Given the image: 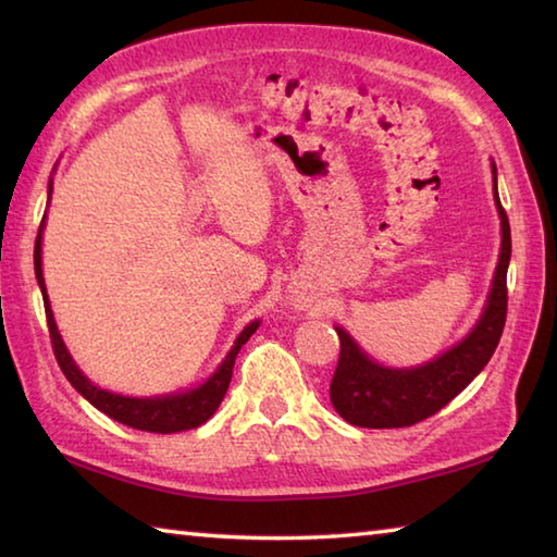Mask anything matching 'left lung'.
I'll return each instance as SVG.
<instances>
[{"mask_svg":"<svg viewBox=\"0 0 557 557\" xmlns=\"http://www.w3.org/2000/svg\"><path fill=\"white\" fill-rule=\"evenodd\" d=\"M494 196L498 215H502V256H498L488 305L474 332L465 342L449 348L435 361L420 366V369L395 371L373 363L344 329H336L342 354H338L329 395H332L336 412L346 422L373 430L410 428L414 422H422L430 414L440 412L451 398H457L494 356L506 324V270L508 260H511V225H508V215L498 201L496 166Z\"/></svg>","mask_w":557,"mask_h":557,"instance_id":"obj_1","label":"left lung"}]
</instances>
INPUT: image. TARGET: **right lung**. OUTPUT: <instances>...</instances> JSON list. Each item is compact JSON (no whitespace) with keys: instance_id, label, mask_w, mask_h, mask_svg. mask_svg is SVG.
Instances as JSON below:
<instances>
[{"instance_id":"right-lung-1","label":"right lung","mask_w":557,"mask_h":557,"mask_svg":"<svg viewBox=\"0 0 557 557\" xmlns=\"http://www.w3.org/2000/svg\"><path fill=\"white\" fill-rule=\"evenodd\" d=\"M49 196H51V188H49ZM41 228H44V221L39 225V235H36V245H34V270H36V280H39V287L44 295L46 324H49L53 356H55V361H59L65 379L71 381L73 388L78 391L90 405H96L100 412H106L108 418L117 420L127 428H135V430L169 435V432H182V430H191V428L203 425V422L209 420L215 412V408L221 405L225 391H228L231 379H233L235 356H238L240 346L248 342L252 334H256L260 322H252L243 329V334L238 336V342H235V346L231 348V354L225 356V361L219 366V371H215L203 385H199V388H194L188 393H178V395H166V398H125V395L102 391V388H98V385H92L86 375L78 371V366L73 363V358L69 356V351H65V346L59 336V329H55L53 312L49 307V297H46L44 275H41Z\"/></svg>"}]
</instances>
